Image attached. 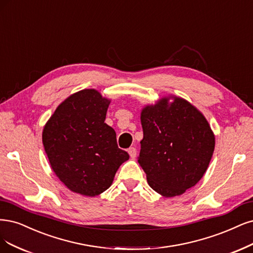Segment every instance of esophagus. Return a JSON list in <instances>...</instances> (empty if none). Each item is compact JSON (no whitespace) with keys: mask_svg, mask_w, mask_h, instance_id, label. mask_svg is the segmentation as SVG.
<instances>
[{"mask_svg":"<svg viewBox=\"0 0 253 253\" xmlns=\"http://www.w3.org/2000/svg\"><path fill=\"white\" fill-rule=\"evenodd\" d=\"M127 153H128L129 157H130V158H132V159H135V158H136L137 151H136L135 147H129V149L127 150Z\"/></svg>","mask_w":253,"mask_h":253,"instance_id":"esophagus-1","label":"esophagus"}]
</instances>
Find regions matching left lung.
Segmentation results:
<instances>
[{
    "label": "left lung",
    "instance_id": "1",
    "mask_svg": "<svg viewBox=\"0 0 253 253\" xmlns=\"http://www.w3.org/2000/svg\"><path fill=\"white\" fill-rule=\"evenodd\" d=\"M140 119L138 162L149 185L167 198L195 186L214 151V135L202 113L185 99L169 96L144 107Z\"/></svg>",
    "mask_w": 253,
    "mask_h": 253
}]
</instances>
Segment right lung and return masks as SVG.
<instances>
[{"label": "right lung", "mask_w": 253, "mask_h": 253, "mask_svg": "<svg viewBox=\"0 0 253 253\" xmlns=\"http://www.w3.org/2000/svg\"><path fill=\"white\" fill-rule=\"evenodd\" d=\"M111 100L94 89L72 94L56 108L42 129V144L52 169L74 193L95 197L107 190L129 156L117 145L108 126Z\"/></svg>", "instance_id": "1"}]
</instances>
